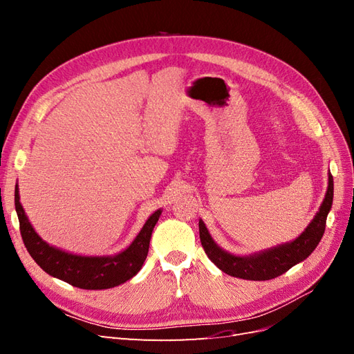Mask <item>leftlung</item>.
<instances>
[{
	"label": "left lung",
	"instance_id": "1",
	"mask_svg": "<svg viewBox=\"0 0 354 354\" xmlns=\"http://www.w3.org/2000/svg\"><path fill=\"white\" fill-rule=\"evenodd\" d=\"M332 199H334V178L329 173L328 189L322 205L304 232L291 242H285L248 255H234L218 246L209 234L205 223L199 220L201 243L208 259L224 273L246 281L274 279L295 264L304 261L316 250L325 233L326 217L332 208Z\"/></svg>",
	"mask_w": 354,
	"mask_h": 354
}]
</instances>
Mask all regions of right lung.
I'll return each mask as SVG.
<instances>
[{
    "label": "right lung",
    "mask_w": 354,
    "mask_h": 354,
    "mask_svg": "<svg viewBox=\"0 0 354 354\" xmlns=\"http://www.w3.org/2000/svg\"><path fill=\"white\" fill-rule=\"evenodd\" d=\"M15 205L20 233L32 259L53 277L81 289H109L130 281L146 260L152 232L162 209H156L146 220L133 242L113 255H80L56 248L42 239L32 226L20 203L19 186L15 189Z\"/></svg>",
    "instance_id": "add662e5"
}]
</instances>
